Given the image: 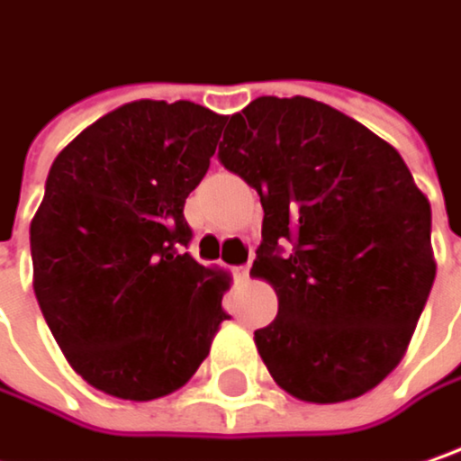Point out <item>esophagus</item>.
Wrapping results in <instances>:
<instances>
[{"instance_id":"1","label":"esophagus","mask_w":461,"mask_h":461,"mask_svg":"<svg viewBox=\"0 0 461 461\" xmlns=\"http://www.w3.org/2000/svg\"><path fill=\"white\" fill-rule=\"evenodd\" d=\"M231 274H234V279H237V282H245V279L250 276V260H248V263H242V266H234V268H231Z\"/></svg>"}]
</instances>
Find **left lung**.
Returning <instances> with one entry per match:
<instances>
[{
	"instance_id": "obj_1",
	"label": "left lung",
	"mask_w": 461,
	"mask_h": 461,
	"mask_svg": "<svg viewBox=\"0 0 461 461\" xmlns=\"http://www.w3.org/2000/svg\"><path fill=\"white\" fill-rule=\"evenodd\" d=\"M219 158L263 205L250 274L279 297L276 318L256 331L274 381L315 404L378 386L436 279L430 203L404 158L305 95H260L231 114Z\"/></svg>"
}]
</instances>
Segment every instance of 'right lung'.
<instances>
[{
  "label": "right lung",
  "mask_w": 461,
  "mask_h": 461,
  "mask_svg": "<svg viewBox=\"0 0 461 461\" xmlns=\"http://www.w3.org/2000/svg\"><path fill=\"white\" fill-rule=\"evenodd\" d=\"M224 124L193 101H132L49 169L31 221L33 289L68 363L98 392L130 402L176 392L230 318V274L185 253V201Z\"/></svg>",
  "instance_id": "add662e5"
}]
</instances>
